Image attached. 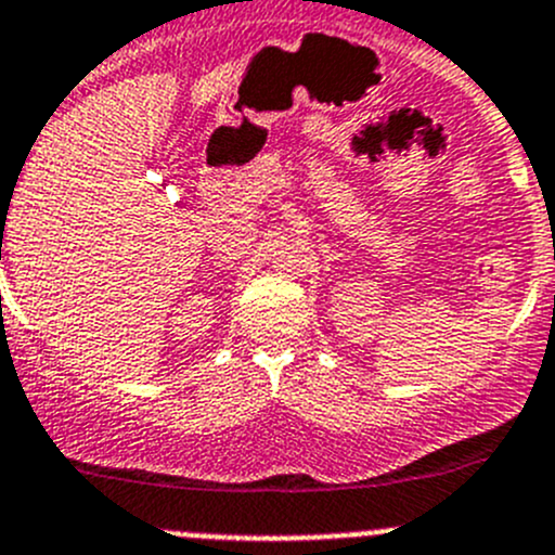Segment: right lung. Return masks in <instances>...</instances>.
<instances>
[{
  "label": "right lung",
  "instance_id": "add662e5",
  "mask_svg": "<svg viewBox=\"0 0 555 555\" xmlns=\"http://www.w3.org/2000/svg\"><path fill=\"white\" fill-rule=\"evenodd\" d=\"M0 257H2V254H0Z\"/></svg>",
  "mask_w": 555,
  "mask_h": 555
}]
</instances>
